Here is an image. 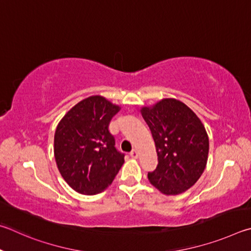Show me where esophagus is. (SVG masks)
<instances>
[{
  "label": "esophagus",
  "instance_id": "1",
  "mask_svg": "<svg viewBox=\"0 0 251 251\" xmlns=\"http://www.w3.org/2000/svg\"><path fill=\"white\" fill-rule=\"evenodd\" d=\"M130 156L132 157V159H137L138 157V152H137V150H132L130 152Z\"/></svg>",
  "mask_w": 251,
  "mask_h": 251
}]
</instances>
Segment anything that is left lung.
Wrapping results in <instances>:
<instances>
[{"label":"left lung","mask_w":251,"mask_h":251,"mask_svg":"<svg viewBox=\"0 0 251 251\" xmlns=\"http://www.w3.org/2000/svg\"><path fill=\"white\" fill-rule=\"evenodd\" d=\"M142 117L155 142L157 163L149 181L165 195H177L192 187L206 168L208 135L200 118L185 103L163 99L143 107Z\"/></svg>","instance_id":"1"}]
</instances>
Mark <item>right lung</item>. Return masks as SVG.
<instances>
[{
  "label": "right lung",
  "mask_w": 251,
  "mask_h": 251,
  "mask_svg": "<svg viewBox=\"0 0 251 251\" xmlns=\"http://www.w3.org/2000/svg\"><path fill=\"white\" fill-rule=\"evenodd\" d=\"M120 107L101 96L78 102L57 126L54 154L57 168L68 185L80 194L105 190L125 163L109 123Z\"/></svg>",
  "instance_id": "add662e5"
}]
</instances>
